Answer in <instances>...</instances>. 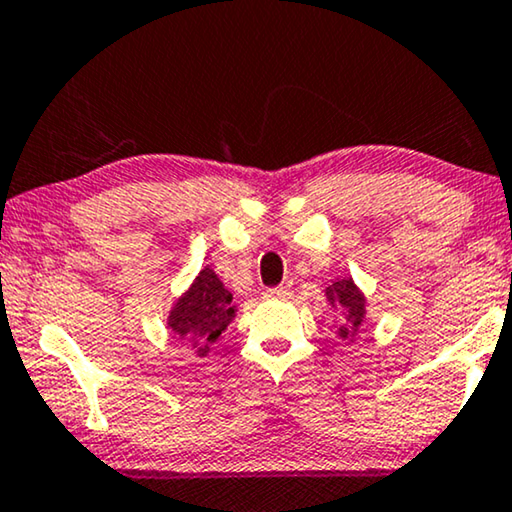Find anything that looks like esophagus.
<instances>
[{
  "label": "esophagus",
  "instance_id": "34e87169",
  "mask_svg": "<svg viewBox=\"0 0 512 512\" xmlns=\"http://www.w3.org/2000/svg\"><path fill=\"white\" fill-rule=\"evenodd\" d=\"M290 287H271V290L264 292L266 299H290Z\"/></svg>",
  "mask_w": 512,
  "mask_h": 512
}]
</instances>
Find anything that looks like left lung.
I'll list each match as a JSON object with an SVG mask.
<instances>
[{
    "label": "left lung",
    "mask_w": 512,
    "mask_h": 512,
    "mask_svg": "<svg viewBox=\"0 0 512 512\" xmlns=\"http://www.w3.org/2000/svg\"><path fill=\"white\" fill-rule=\"evenodd\" d=\"M325 299L331 311L338 315L336 338L345 343H355L359 336L369 331V313H366V294L355 283V278L345 276L325 287Z\"/></svg>",
    "instance_id": "8db88e82"
}]
</instances>
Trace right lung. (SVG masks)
I'll use <instances>...</instances> for the list:
<instances>
[{
  "label": "right lung",
  "mask_w": 512,
  "mask_h": 512,
  "mask_svg": "<svg viewBox=\"0 0 512 512\" xmlns=\"http://www.w3.org/2000/svg\"><path fill=\"white\" fill-rule=\"evenodd\" d=\"M232 299L213 266L206 264L171 304L164 325L178 341L190 343L197 357H206L239 313V304Z\"/></svg>",
  "instance_id": "add662e5"
}]
</instances>
